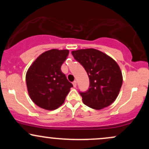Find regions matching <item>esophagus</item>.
<instances>
[{
  "label": "esophagus",
  "instance_id": "obj_1",
  "mask_svg": "<svg viewBox=\"0 0 149 149\" xmlns=\"http://www.w3.org/2000/svg\"><path fill=\"white\" fill-rule=\"evenodd\" d=\"M73 87H74V88H76V87L77 86V83H76V81H73Z\"/></svg>",
  "mask_w": 149,
  "mask_h": 149
}]
</instances>
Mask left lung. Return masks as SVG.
Masks as SVG:
<instances>
[{"label": "left lung", "instance_id": "8db88e82", "mask_svg": "<svg viewBox=\"0 0 149 149\" xmlns=\"http://www.w3.org/2000/svg\"><path fill=\"white\" fill-rule=\"evenodd\" d=\"M88 73L90 88L80 92L83 103L96 110L111 105L118 95L123 84L120 66L113 58L94 48L81 49L71 52Z\"/></svg>", "mask_w": 149, "mask_h": 149}]
</instances>
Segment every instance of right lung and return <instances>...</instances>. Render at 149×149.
<instances>
[{
	"instance_id": "right-lung-1",
	"label": "right lung",
	"mask_w": 149,
	"mask_h": 149,
	"mask_svg": "<svg viewBox=\"0 0 149 149\" xmlns=\"http://www.w3.org/2000/svg\"><path fill=\"white\" fill-rule=\"evenodd\" d=\"M69 53V49L45 51L29 68L26 74L27 90L38 107L52 111L64 104L73 87L61 71V65Z\"/></svg>"
}]
</instances>
